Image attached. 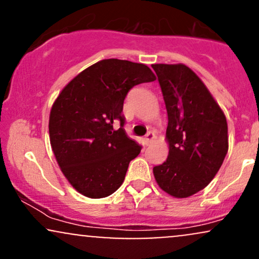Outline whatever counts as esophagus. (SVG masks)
Listing matches in <instances>:
<instances>
[{
	"label": "esophagus",
	"mask_w": 259,
	"mask_h": 259,
	"mask_svg": "<svg viewBox=\"0 0 259 259\" xmlns=\"http://www.w3.org/2000/svg\"><path fill=\"white\" fill-rule=\"evenodd\" d=\"M154 139H156V135H154L153 133H148L147 135L145 136V139H144L145 145H146V146H148V145H151L153 142Z\"/></svg>",
	"instance_id": "obj_1"
}]
</instances>
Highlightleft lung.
I'll return each mask as SVG.
<instances>
[{
	"label": "left lung",
	"instance_id": "left-lung-1",
	"mask_svg": "<svg viewBox=\"0 0 259 259\" xmlns=\"http://www.w3.org/2000/svg\"><path fill=\"white\" fill-rule=\"evenodd\" d=\"M168 113L167 160L153 168L160 189L186 198L204 189L228 153V123L203 81L185 64H152Z\"/></svg>",
	"mask_w": 259,
	"mask_h": 259
}]
</instances>
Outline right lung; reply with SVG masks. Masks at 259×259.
I'll return each mask as SVG.
<instances>
[{
  "label": "right lung",
  "mask_w": 259,
  "mask_h": 259,
  "mask_svg": "<svg viewBox=\"0 0 259 259\" xmlns=\"http://www.w3.org/2000/svg\"><path fill=\"white\" fill-rule=\"evenodd\" d=\"M156 80L146 64L103 59L64 86L50 113V142L76 191L102 198L119 189L141 146L127 138L121 114L127 92ZM117 125L121 126L115 129Z\"/></svg>",
  "instance_id": "add662e5"
}]
</instances>
